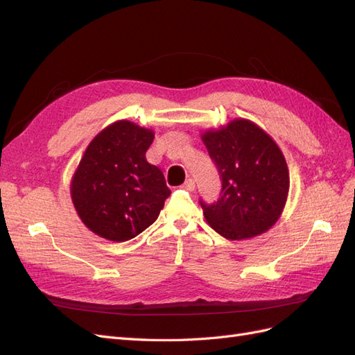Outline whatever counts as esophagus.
<instances>
[{"instance_id":"34e87169","label":"esophagus","mask_w":355,"mask_h":355,"mask_svg":"<svg viewBox=\"0 0 355 355\" xmlns=\"http://www.w3.org/2000/svg\"><path fill=\"white\" fill-rule=\"evenodd\" d=\"M184 188H185L187 191H194V189H196V182L192 180V179H187L185 184H184Z\"/></svg>"}]
</instances>
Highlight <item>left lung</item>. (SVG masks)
Instances as JSON below:
<instances>
[{"mask_svg": "<svg viewBox=\"0 0 355 355\" xmlns=\"http://www.w3.org/2000/svg\"><path fill=\"white\" fill-rule=\"evenodd\" d=\"M222 179L220 198L200 201L210 227L228 240H245L270 230L284 210L290 178L274 139L244 118L201 135Z\"/></svg>", "mask_w": 355, "mask_h": 355, "instance_id": "1", "label": "left lung"}]
</instances>
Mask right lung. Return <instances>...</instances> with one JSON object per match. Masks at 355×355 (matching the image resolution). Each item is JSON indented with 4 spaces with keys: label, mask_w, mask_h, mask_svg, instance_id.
Here are the masks:
<instances>
[{
    "label": "right lung",
    "mask_w": 355,
    "mask_h": 355,
    "mask_svg": "<svg viewBox=\"0 0 355 355\" xmlns=\"http://www.w3.org/2000/svg\"><path fill=\"white\" fill-rule=\"evenodd\" d=\"M151 128L118 120L94 136L71 180V198L92 232L127 241L153 225L171 191L146 161Z\"/></svg>",
    "instance_id": "add662e5"
}]
</instances>
